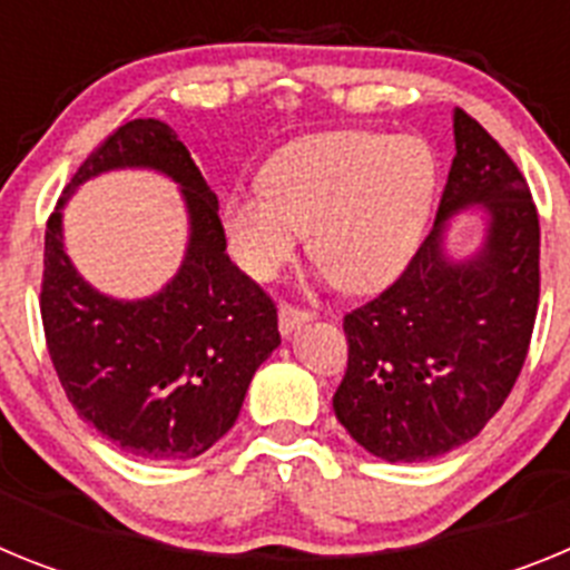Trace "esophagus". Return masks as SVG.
<instances>
[{
  "label": "esophagus",
  "instance_id": "1",
  "mask_svg": "<svg viewBox=\"0 0 570 570\" xmlns=\"http://www.w3.org/2000/svg\"><path fill=\"white\" fill-rule=\"evenodd\" d=\"M311 320H314V314H311V311L282 305V308H279V334L291 336L296 328H302V325H305V322H311Z\"/></svg>",
  "mask_w": 570,
  "mask_h": 570
}]
</instances>
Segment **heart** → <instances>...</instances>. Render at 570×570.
<instances>
[{"label": "heart", "mask_w": 570, "mask_h": 570, "mask_svg": "<svg viewBox=\"0 0 570 570\" xmlns=\"http://www.w3.org/2000/svg\"><path fill=\"white\" fill-rule=\"evenodd\" d=\"M434 194L436 159L422 139L328 130L282 148L265 188L234 190L223 228L234 262L254 279H274L311 230L322 276L374 294L416 254Z\"/></svg>", "instance_id": "heart-1"}]
</instances>
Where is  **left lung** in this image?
I'll list each match as a JSON object with an SVG mask.
<instances>
[{"instance_id":"1","label":"left lung","mask_w":570,"mask_h":570,"mask_svg":"<svg viewBox=\"0 0 570 570\" xmlns=\"http://www.w3.org/2000/svg\"><path fill=\"white\" fill-rule=\"evenodd\" d=\"M456 156L434 230L405 274L345 316L347 371L334 414L385 462H425L480 434L520 376L540 302V219L500 142L454 108ZM483 219L456 257L460 213Z\"/></svg>"}]
</instances>
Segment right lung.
Returning <instances> with one entry per match:
<instances>
[{
  "mask_svg": "<svg viewBox=\"0 0 570 570\" xmlns=\"http://www.w3.org/2000/svg\"><path fill=\"white\" fill-rule=\"evenodd\" d=\"M110 169L165 175L189 214L180 268L142 301L94 289L63 250V205ZM42 322L77 414L139 460L205 454L234 428L256 367L279 347L274 302L228 259L219 199L163 119L114 130L65 188L45 230Z\"/></svg>",
  "mask_w": 570,
  "mask_h": 570,
  "instance_id": "right-lung-1",
  "label": "right lung"
}]
</instances>
